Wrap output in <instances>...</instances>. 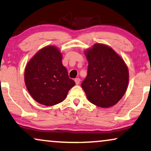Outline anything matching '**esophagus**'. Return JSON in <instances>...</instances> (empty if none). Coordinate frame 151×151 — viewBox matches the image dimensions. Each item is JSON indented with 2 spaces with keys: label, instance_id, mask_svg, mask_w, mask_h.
Instances as JSON below:
<instances>
[{
  "label": "esophagus",
  "instance_id": "34e87169",
  "mask_svg": "<svg viewBox=\"0 0 151 151\" xmlns=\"http://www.w3.org/2000/svg\"><path fill=\"white\" fill-rule=\"evenodd\" d=\"M75 82H76V84H80V79L79 78H77L75 79Z\"/></svg>",
  "mask_w": 151,
  "mask_h": 151
}]
</instances>
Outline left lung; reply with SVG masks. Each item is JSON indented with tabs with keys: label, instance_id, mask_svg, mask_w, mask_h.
Wrapping results in <instances>:
<instances>
[{
	"label": "left lung",
	"instance_id": "left-lung-1",
	"mask_svg": "<svg viewBox=\"0 0 151 151\" xmlns=\"http://www.w3.org/2000/svg\"><path fill=\"white\" fill-rule=\"evenodd\" d=\"M85 55L88 62L87 76L82 87L88 101L108 108L122 98L129 83V70L124 61L110 47L96 44Z\"/></svg>",
	"mask_w": 151,
	"mask_h": 151
}]
</instances>
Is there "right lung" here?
<instances>
[{"instance_id":"right-lung-1","label":"right lung","mask_w":151,"mask_h":151,"mask_svg":"<svg viewBox=\"0 0 151 151\" xmlns=\"http://www.w3.org/2000/svg\"><path fill=\"white\" fill-rule=\"evenodd\" d=\"M62 58L56 47L47 46L40 49L26 66L27 88L32 98L41 104L49 106L62 102L76 84L63 65Z\"/></svg>"}]
</instances>
